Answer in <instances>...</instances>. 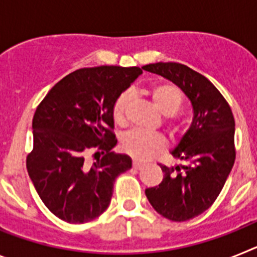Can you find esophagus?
I'll return each mask as SVG.
<instances>
[{"label": "esophagus", "mask_w": 257, "mask_h": 257, "mask_svg": "<svg viewBox=\"0 0 257 257\" xmlns=\"http://www.w3.org/2000/svg\"><path fill=\"white\" fill-rule=\"evenodd\" d=\"M134 167H135L136 170H140L142 169V167H144V165L145 163L144 162H140V161H134Z\"/></svg>", "instance_id": "1"}]
</instances>
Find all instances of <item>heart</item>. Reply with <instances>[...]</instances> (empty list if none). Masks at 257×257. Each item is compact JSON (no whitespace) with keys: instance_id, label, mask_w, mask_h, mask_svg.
<instances>
[{"instance_id":"heart-1","label":"heart","mask_w":257,"mask_h":257,"mask_svg":"<svg viewBox=\"0 0 257 257\" xmlns=\"http://www.w3.org/2000/svg\"><path fill=\"white\" fill-rule=\"evenodd\" d=\"M151 97L157 110L165 117L176 114L185 103V95L181 91V88L172 83H160L153 86L151 90ZM130 101L131 95L128 92H122L113 104V118L119 126L126 124V114ZM169 131L174 138H179L183 134V126L178 122H171L169 123ZM122 148L135 160L145 161L163 151L165 140L157 134L134 130L122 138Z\"/></svg>"}]
</instances>
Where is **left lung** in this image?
<instances>
[{"mask_svg":"<svg viewBox=\"0 0 257 257\" xmlns=\"http://www.w3.org/2000/svg\"><path fill=\"white\" fill-rule=\"evenodd\" d=\"M144 70L170 79L189 97L193 122L172 151L185 166L166 167L160 185L145 189L154 210L172 221H187L212 206L235 161V122L225 97L196 70L180 63H156Z\"/></svg>","mask_w":257,"mask_h":257,"instance_id":"1","label":"left lung"}]
</instances>
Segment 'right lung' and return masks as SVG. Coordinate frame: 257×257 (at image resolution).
<instances>
[{"instance_id": "add662e5", "label": "right lung", "mask_w": 257, "mask_h": 257, "mask_svg": "<svg viewBox=\"0 0 257 257\" xmlns=\"http://www.w3.org/2000/svg\"><path fill=\"white\" fill-rule=\"evenodd\" d=\"M142 73L139 67L117 65L77 69L38 104L27 170L45 206L63 221L83 224L100 216L115 178L131 169L130 157L112 152V109ZM91 151L99 156L94 164L87 161Z\"/></svg>"}]
</instances>
